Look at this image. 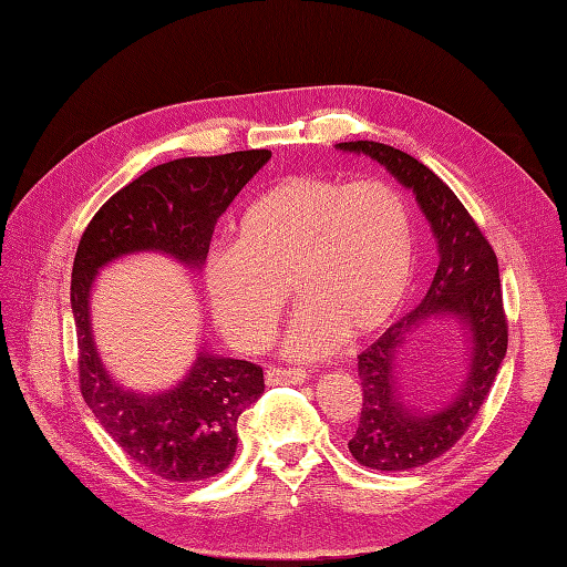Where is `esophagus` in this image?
<instances>
[{"label":"esophagus","mask_w":567,"mask_h":567,"mask_svg":"<svg viewBox=\"0 0 567 567\" xmlns=\"http://www.w3.org/2000/svg\"><path fill=\"white\" fill-rule=\"evenodd\" d=\"M307 378V372L299 368H270L268 375H265L268 384H302Z\"/></svg>","instance_id":"1"}]
</instances>
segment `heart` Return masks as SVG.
Returning a JSON list of instances; mask_svg holds the SVG:
<instances>
[{"instance_id": "1", "label": "heart", "mask_w": 567, "mask_h": 567, "mask_svg": "<svg viewBox=\"0 0 567 567\" xmlns=\"http://www.w3.org/2000/svg\"><path fill=\"white\" fill-rule=\"evenodd\" d=\"M414 272V214L400 189L380 179L302 175L248 204L236 246L204 260V290L226 339L260 351L290 285L299 307L282 351L311 363L339 351L348 333L388 327L412 292Z\"/></svg>"}]
</instances>
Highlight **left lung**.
<instances>
[{
  "label": "left lung",
  "mask_w": 567,
  "mask_h": 567,
  "mask_svg": "<svg viewBox=\"0 0 567 567\" xmlns=\"http://www.w3.org/2000/svg\"><path fill=\"white\" fill-rule=\"evenodd\" d=\"M336 148L380 163L412 189L439 244V270L426 297L358 355L363 412L348 451L372 470H412L436 461L461 441L495 384L507 355L499 265L473 216L443 179L404 151L375 141L336 143ZM453 318L468 341V368L458 390L439 408L424 410L403 390V351L431 320Z\"/></svg>",
  "instance_id": "1"
}]
</instances>
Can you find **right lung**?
Here are the masks:
<instances>
[{"label": "right lung", "instance_id": "right-lung-1", "mask_svg": "<svg viewBox=\"0 0 567 567\" xmlns=\"http://www.w3.org/2000/svg\"><path fill=\"white\" fill-rule=\"evenodd\" d=\"M270 151L179 158L143 173L94 214L72 262L70 307L78 327L80 390L124 453L171 483L214 477L234 461L238 416L265 392L262 370L199 346L185 378L161 392L126 390L94 343L90 297L106 265L136 252H163L199 272L214 226Z\"/></svg>", "mask_w": 567, "mask_h": 567}]
</instances>
